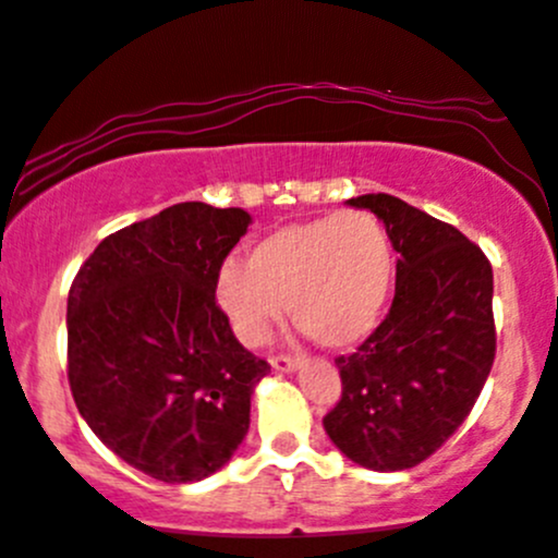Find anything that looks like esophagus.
Here are the masks:
<instances>
[{"label": "esophagus", "instance_id": "1", "mask_svg": "<svg viewBox=\"0 0 558 558\" xmlns=\"http://www.w3.org/2000/svg\"><path fill=\"white\" fill-rule=\"evenodd\" d=\"M269 365H272V371H280V373H291V371H296L299 365V360L296 357H286V354H278V357H272L269 360Z\"/></svg>", "mask_w": 558, "mask_h": 558}]
</instances>
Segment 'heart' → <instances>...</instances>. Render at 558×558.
I'll list each match as a JSON object with an SVG mask.
<instances>
[{"mask_svg": "<svg viewBox=\"0 0 558 558\" xmlns=\"http://www.w3.org/2000/svg\"><path fill=\"white\" fill-rule=\"evenodd\" d=\"M395 283V251L371 211L293 222L267 232L248 262L230 259L214 280V299L235 339L265 344L289 312L328 349L360 347L378 328Z\"/></svg>", "mask_w": 558, "mask_h": 558, "instance_id": "1", "label": "heart"}]
</instances>
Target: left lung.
<instances>
[{
  "instance_id": "left-lung-1",
  "label": "left lung",
  "mask_w": 558,
  "mask_h": 558,
  "mask_svg": "<svg viewBox=\"0 0 558 558\" xmlns=\"http://www.w3.org/2000/svg\"><path fill=\"white\" fill-rule=\"evenodd\" d=\"M347 204L381 219L400 259L389 315L336 360L341 400L323 426L357 466L413 469L466 421L493 368V267L461 230L395 195Z\"/></svg>"
}]
</instances>
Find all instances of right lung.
<instances>
[{
    "instance_id": "1",
    "label": "right lung",
    "mask_w": 558,
    "mask_h": 558,
    "mask_svg": "<svg viewBox=\"0 0 558 558\" xmlns=\"http://www.w3.org/2000/svg\"><path fill=\"white\" fill-rule=\"evenodd\" d=\"M243 209L174 204L100 243L69 293V381L106 448L167 485L211 476L248 432L269 373L238 344L214 280Z\"/></svg>"
}]
</instances>
